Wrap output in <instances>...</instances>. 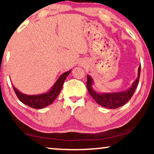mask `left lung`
Here are the masks:
<instances>
[{"instance_id":"1","label":"left lung","mask_w":154,"mask_h":154,"mask_svg":"<svg viewBox=\"0 0 154 154\" xmlns=\"http://www.w3.org/2000/svg\"><path fill=\"white\" fill-rule=\"evenodd\" d=\"M141 71V66L138 69V76L136 81L134 82L132 85L129 89L123 92H112V93H104L99 94L94 92L92 88V78L89 75H87V88L88 92L94 100L101 106L108 109H117L119 107L123 106L127 103L133 95L137 86L138 85L140 80Z\"/></svg>"}]
</instances>
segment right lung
I'll return each instance as SVG.
<instances>
[{"mask_svg": "<svg viewBox=\"0 0 154 154\" xmlns=\"http://www.w3.org/2000/svg\"><path fill=\"white\" fill-rule=\"evenodd\" d=\"M70 72L71 71H69L60 75L55 84L52 88V89L47 93L37 94V95H27V94H24L19 91L14 86L12 87H13L14 91L19 100L24 104L35 109H43L44 107L51 104L54 102V100L57 97L61 90H62L64 82Z\"/></svg>", "mask_w": 154, "mask_h": 154, "instance_id": "add662e5", "label": "right lung"}]
</instances>
